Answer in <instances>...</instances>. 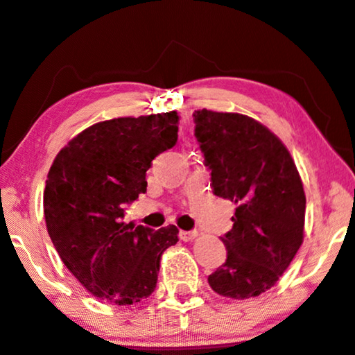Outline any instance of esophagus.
<instances>
[{
    "label": "esophagus",
    "mask_w": 355,
    "mask_h": 355,
    "mask_svg": "<svg viewBox=\"0 0 355 355\" xmlns=\"http://www.w3.org/2000/svg\"><path fill=\"white\" fill-rule=\"evenodd\" d=\"M198 236V232H180L182 241H193Z\"/></svg>",
    "instance_id": "obj_1"
}]
</instances>
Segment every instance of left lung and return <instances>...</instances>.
Returning a JSON list of instances; mask_svg holds the SVG:
<instances>
[{"mask_svg": "<svg viewBox=\"0 0 355 355\" xmlns=\"http://www.w3.org/2000/svg\"><path fill=\"white\" fill-rule=\"evenodd\" d=\"M193 117L213 193L236 205L233 228L221 236L226 261L208 283L220 296L250 300L277 283L302 245V180L286 145L261 122L208 109Z\"/></svg>", "mask_w": 355, "mask_h": 355, "instance_id": "obj_1", "label": "left lung"}]
</instances>
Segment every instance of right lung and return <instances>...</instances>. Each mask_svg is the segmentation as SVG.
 I'll return each instance as SVG.
<instances>
[{"label":"right lung","instance_id":"add662e5","mask_svg":"<svg viewBox=\"0 0 355 355\" xmlns=\"http://www.w3.org/2000/svg\"><path fill=\"white\" fill-rule=\"evenodd\" d=\"M177 112L97 122L71 139L51 165L44 218L67 270L92 296L117 306L153 293L170 225L153 232L123 221L125 205L147 191L152 160L177 144Z\"/></svg>","mask_w":355,"mask_h":355}]
</instances>
